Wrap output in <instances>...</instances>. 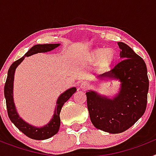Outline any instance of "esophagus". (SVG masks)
Masks as SVG:
<instances>
[{
    "label": "esophagus",
    "mask_w": 156,
    "mask_h": 156,
    "mask_svg": "<svg viewBox=\"0 0 156 156\" xmlns=\"http://www.w3.org/2000/svg\"><path fill=\"white\" fill-rule=\"evenodd\" d=\"M89 87H90V83H89L88 82H87V81L81 83L80 87L82 88V89H87V88H88Z\"/></svg>",
    "instance_id": "1"
}]
</instances>
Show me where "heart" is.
Masks as SVG:
<instances>
[{
  "mask_svg": "<svg viewBox=\"0 0 156 156\" xmlns=\"http://www.w3.org/2000/svg\"><path fill=\"white\" fill-rule=\"evenodd\" d=\"M100 56H101L100 60H99L100 64L102 66H107V65L110 64L111 62L112 61V59L114 58L115 52L111 48L106 49L105 51L102 48H98L97 50L94 51L91 54V57L93 59L98 58Z\"/></svg>",
  "mask_w": 156,
  "mask_h": 156,
  "instance_id": "b5f03b06",
  "label": "heart"
}]
</instances>
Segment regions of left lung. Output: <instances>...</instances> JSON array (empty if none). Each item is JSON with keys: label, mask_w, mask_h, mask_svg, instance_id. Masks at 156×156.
<instances>
[{"label": "left lung", "mask_w": 156, "mask_h": 156, "mask_svg": "<svg viewBox=\"0 0 156 156\" xmlns=\"http://www.w3.org/2000/svg\"><path fill=\"white\" fill-rule=\"evenodd\" d=\"M121 61L101 77L117 78L122 83L120 93L113 100L101 97L94 91L87 92L90 121L96 128L111 133H119L133 126L144 113L149 87L144 61L132 48L122 42Z\"/></svg>", "instance_id": "8db88e82"}]
</instances>
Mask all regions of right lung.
<instances>
[{"mask_svg": "<svg viewBox=\"0 0 156 156\" xmlns=\"http://www.w3.org/2000/svg\"><path fill=\"white\" fill-rule=\"evenodd\" d=\"M59 46V44H37L32 47L30 50L25 54V55L21 58L18 59L17 61L13 62L8 72V76H7L6 82L5 84V97L6 99L7 112L9 119H11L14 125L23 132L26 136L35 140H44L49 137H52L58 133L59 127H60V112L65 102H66L70 98L72 95L76 92V87H72L64 93L60 95L57 101V106L55 110V114L51 120V122L44 127L37 128L28 124L27 122L23 121L19 116L16 110V107L13 102V97H12V91H13V80L14 74L16 67L23 62L25 57L34 55V54L40 53V52H47L53 50L55 48Z\"/></svg>", "mask_w": 156, "mask_h": 156, "instance_id": "obj_1", "label": "right lung"}]
</instances>
